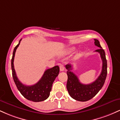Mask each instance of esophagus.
<instances>
[{
	"mask_svg": "<svg viewBox=\"0 0 120 120\" xmlns=\"http://www.w3.org/2000/svg\"><path fill=\"white\" fill-rule=\"evenodd\" d=\"M59 67H60V71H64V65L60 64L59 65Z\"/></svg>",
	"mask_w": 120,
	"mask_h": 120,
	"instance_id": "obj_1",
	"label": "esophagus"
}]
</instances>
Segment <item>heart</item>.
<instances>
[{"label":"heart","mask_w":120,"mask_h":120,"mask_svg":"<svg viewBox=\"0 0 120 120\" xmlns=\"http://www.w3.org/2000/svg\"><path fill=\"white\" fill-rule=\"evenodd\" d=\"M75 50V47H73L70 48V49H69L68 53H72V52H73Z\"/></svg>","instance_id":"1"}]
</instances>
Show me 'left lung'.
Masks as SVG:
<instances>
[{
  "label": "left lung",
  "mask_w": 120,
  "mask_h": 120,
  "mask_svg": "<svg viewBox=\"0 0 120 120\" xmlns=\"http://www.w3.org/2000/svg\"><path fill=\"white\" fill-rule=\"evenodd\" d=\"M95 45L100 49H96L95 52L100 53L102 60V70L100 75L93 83L85 85L79 82L76 75L72 72V65L71 64L66 65L65 68L68 70V81L67 88L70 96L74 99L80 101H86L90 100L97 94L102 88L105 82L107 74V62L105 57L104 50L100 45L99 41L94 39Z\"/></svg>",
  "instance_id": "8db88e82"
}]
</instances>
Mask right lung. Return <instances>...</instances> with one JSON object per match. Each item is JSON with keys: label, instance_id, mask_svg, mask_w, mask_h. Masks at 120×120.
Wrapping results in <instances>:
<instances>
[{"label": "right lung", "instance_id": "1", "mask_svg": "<svg viewBox=\"0 0 120 120\" xmlns=\"http://www.w3.org/2000/svg\"><path fill=\"white\" fill-rule=\"evenodd\" d=\"M20 40L19 44L15 47L13 52V56L11 60V67L12 77L17 89L23 96L27 100L34 102L44 101L49 98L53 81L58 75L60 71L59 66H55L53 68L48 69L44 73L41 79L31 86H26L22 84L18 79L14 68V57L16 49L20 45Z\"/></svg>", "mask_w": 120, "mask_h": 120}]
</instances>
